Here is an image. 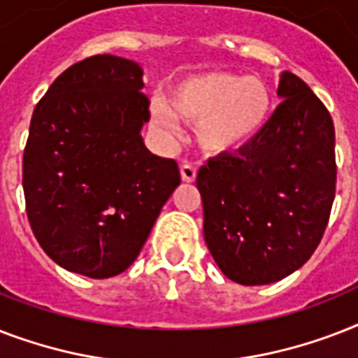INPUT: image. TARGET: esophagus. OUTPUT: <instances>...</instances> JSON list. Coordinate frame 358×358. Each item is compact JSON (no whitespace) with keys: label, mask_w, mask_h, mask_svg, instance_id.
Returning a JSON list of instances; mask_svg holds the SVG:
<instances>
[{"label":"esophagus","mask_w":358,"mask_h":358,"mask_svg":"<svg viewBox=\"0 0 358 358\" xmlns=\"http://www.w3.org/2000/svg\"><path fill=\"white\" fill-rule=\"evenodd\" d=\"M180 174H182V180L184 182H195L196 178V169L191 165V163H182L180 165Z\"/></svg>","instance_id":"1"}]
</instances>
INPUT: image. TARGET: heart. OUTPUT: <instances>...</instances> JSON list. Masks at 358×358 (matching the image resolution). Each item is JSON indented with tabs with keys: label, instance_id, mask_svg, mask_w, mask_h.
<instances>
[{
	"label": "heart",
	"instance_id": "b5f03b06",
	"mask_svg": "<svg viewBox=\"0 0 358 358\" xmlns=\"http://www.w3.org/2000/svg\"><path fill=\"white\" fill-rule=\"evenodd\" d=\"M271 113L273 92L262 80L232 72H204L174 85L167 102H154L152 122L174 134L180 117L196 124L202 148L232 152L256 139Z\"/></svg>",
	"mask_w": 358,
	"mask_h": 358
}]
</instances>
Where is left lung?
<instances>
[{
    "mask_svg": "<svg viewBox=\"0 0 358 358\" xmlns=\"http://www.w3.org/2000/svg\"><path fill=\"white\" fill-rule=\"evenodd\" d=\"M277 94L282 102L256 139L196 174L208 249L243 286L277 282L310 258L336 191L331 113L292 72Z\"/></svg>",
    "mask_w": 358,
    "mask_h": 358,
    "instance_id": "left-lung-1",
    "label": "left lung"
}]
</instances>
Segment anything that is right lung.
Returning a JSON list of instances; mask_svg holds the SVG:
<instances>
[{
  "instance_id": "1",
  "label": "right lung",
  "mask_w": 358,
  "mask_h": 358,
  "mask_svg": "<svg viewBox=\"0 0 358 358\" xmlns=\"http://www.w3.org/2000/svg\"><path fill=\"white\" fill-rule=\"evenodd\" d=\"M143 87L135 61L92 55L64 70L33 111L25 212L44 252L72 273L109 278L128 269L180 184L178 163L143 143Z\"/></svg>"
}]
</instances>
